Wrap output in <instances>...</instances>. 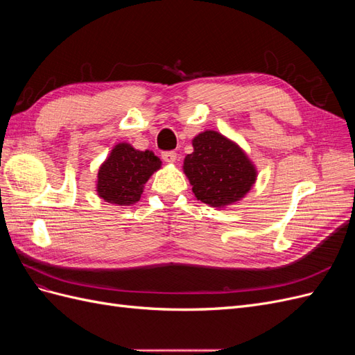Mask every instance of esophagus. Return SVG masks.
I'll use <instances>...</instances> for the list:
<instances>
[{
	"instance_id": "1",
	"label": "esophagus",
	"mask_w": 355,
	"mask_h": 355,
	"mask_svg": "<svg viewBox=\"0 0 355 355\" xmlns=\"http://www.w3.org/2000/svg\"><path fill=\"white\" fill-rule=\"evenodd\" d=\"M163 159L166 161V163H176L178 159V154L173 153V151H167V153H163Z\"/></svg>"
}]
</instances>
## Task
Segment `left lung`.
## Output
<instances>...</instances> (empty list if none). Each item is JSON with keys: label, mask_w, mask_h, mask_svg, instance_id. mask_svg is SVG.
Instances as JSON below:
<instances>
[{"label": "left lung", "mask_w": 355, "mask_h": 355, "mask_svg": "<svg viewBox=\"0 0 355 355\" xmlns=\"http://www.w3.org/2000/svg\"><path fill=\"white\" fill-rule=\"evenodd\" d=\"M192 148L184 159V173L197 200L225 209L249 194L257 168L237 142L216 130H204L192 139Z\"/></svg>", "instance_id": "left-lung-1"}]
</instances>
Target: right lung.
Masks as SVG:
<instances>
[{"instance_id": "1", "label": "right lung", "mask_w": 355, "mask_h": 355, "mask_svg": "<svg viewBox=\"0 0 355 355\" xmlns=\"http://www.w3.org/2000/svg\"><path fill=\"white\" fill-rule=\"evenodd\" d=\"M159 168L161 159L153 151H139L120 142L99 167L96 192L110 204L132 206L141 200L148 179Z\"/></svg>"}]
</instances>
